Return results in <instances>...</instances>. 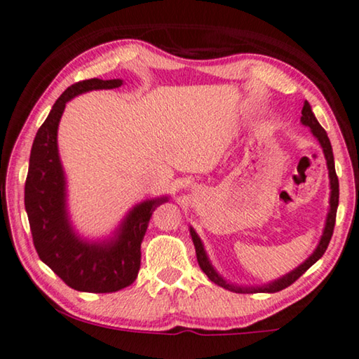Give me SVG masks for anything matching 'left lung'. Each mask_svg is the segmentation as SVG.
<instances>
[{
    "label": "left lung",
    "instance_id": "left-lung-1",
    "mask_svg": "<svg viewBox=\"0 0 359 359\" xmlns=\"http://www.w3.org/2000/svg\"><path fill=\"white\" fill-rule=\"evenodd\" d=\"M300 121H302V124H305V126H309L311 129L313 135H315L318 142L321 144L324 156H326V161H327L329 182H331V198H329V206H331V208H329L326 225H324V231H323L320 244H318L315 252H313L310 257L304 262L302 265H299L297 269L292 270L291 273H287V275H284L283 278H280V280H275V281H271L269 284H264V286L243 287V286H235V284L226 283L224 278H222L219 273L214 270V266L210 265V262L208 259L206 251H204V246H203V243L200 240V236H198L196 231L190 226V235H191L193 244H195L196 259H198V264H200V266H201V270L206 273L210 281L219 284V286H222L224 289H229V291H231V292L255 294V292H278V291H283V289L291 286V284L295 280H299V278L302 276L304 273L309 270L313 264H315V262H318L323 257V254L326 252V249L329 246V241H331L332 233H334V225H335V214H337V206H339V179H337V174H335L332 147H331V142H329L326 130H324L321 128V124L318 123V119L315 118V115H313L311 107L306 100H305L304 108H302V118H300Z\"/></svg>",
    "mask_w": 359,
    "mask_h": 359
}]
</instances>
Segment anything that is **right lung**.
<instances>
[{
  "mask_svg": "<svg viewBox=\"0 0 359 359\" xmlns=\"http://www.w3.org/2000/svg\"><path fill=\"white\" fill-rule=\"evenodd\" d=\"M121 84L123 79L93 78L67 88L38 129L30 153L25 210L33 244L39 259L67 286L81 292H116L135 281L140 244L153 210L168 201V196H163L134 206L110 241H84L68 220L65 174L57 149V129L65 104L88 90L115 89Z\"/></svg>",
  "mask_w": 359,
  "mask_h": 359,
  "instance_id": "right-lung-1",
  "label": "right lung"
}]
</instances>
